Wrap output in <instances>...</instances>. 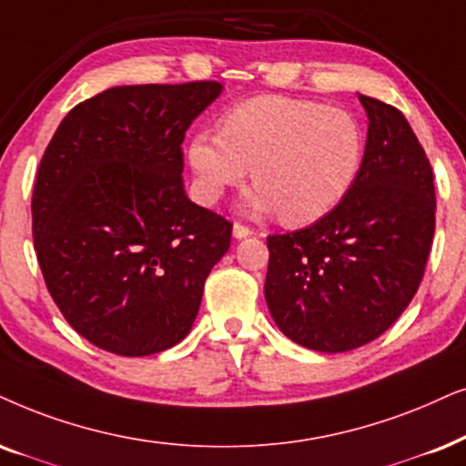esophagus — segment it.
Instances as JSON below:
<instances>
[{
	"label": "esophagus",
	"mask_w": 466,
	"mask_h": 466,
	"mask_svg": "<svg viewBox=\"0 0 466 466\" xmlns=\"http://www.w3.org/2000/svg\"><path fill=\"white\" fill-rule=\"evenodd\" d=\"M248 235H252V228L241 225V222H235V225H233V238L235 239H244V238H248Z\"/></svg>",
	"instance_id": "esophagus-1"
}]
</instances>
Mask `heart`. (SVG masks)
Masks as SVG:
<instances>
[{
	"instance_id": "heart-1",
	"label": "heart",
	"mask_w": 466,
	"mask_h": 466,
	"mask_svg": "<svg viewBox=\"0 0 466 466\" xmlns=\"http://www.w3.org/2000/svg\"><path fill=\"white\" fill-rule=\"evenodd\" d=\"M364 130L351 111L321 102L261 96L222 117V132L192 135L188 162L197 197L218 203L248 177L255 188L244 205L252 214H274L289 225H310L328 216L358 179Z\"/></svg>"
}]
</instances>
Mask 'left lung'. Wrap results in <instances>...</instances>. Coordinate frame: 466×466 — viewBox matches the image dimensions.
Masks as SVG:
<instances>
[{"mask_svg": "<svg viewBox=\"0 0 466 466\" xmlns=\"http://www.w3.org/2000/svg\"><path fill=\"white\" fill-rule=\"evenodd\" d=\"M368 138L349 195L314 225L269 235L265 301L282 334L321 353L379 338L409 306L434 235V181L407 117L360 94Z\"/></svg>", "mask_w": 466, "mask_h": 466, "instance_id": "1", "label": "left lung"}]
</instances>
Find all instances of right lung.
Segmentation results:
<instances>
[{
    "label": "right lung",
    "instance_id": "1",
    "mask_svg": "<svg viewBox=\"0 0 466 466\" xmlns=\"http://www.w3.org/2000/svg\"><path fill=\"white\" fill-rule=\"evenodd\" d=\"M216 81L111 87L66 115L40 160L34 248L64 319L124 358L188 336L233 225L186 197L190 124Z\"/></svg>",
    "mask_w": 466,
    "mask_h": 466
}]
</instances>
